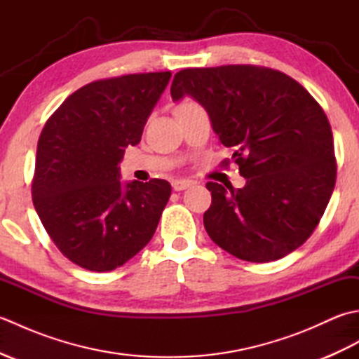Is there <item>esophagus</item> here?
Wrapping results in <instances>:
<instances>
[{
    "label": "esophagus",
    "mask_w": 359,
    "mask_h": 359,
    "mask_svg": "<svg viewBox=\"0 0 359 359\" xmlns=\"http://www.w3.org/2000/svg\"><path fill=\"white\" fill-rule=\"evenodd\" d=\"M193 185L191 180H182V179H175L172 180V188L174 191H184V189L189 188Z\"/></svg>",
    "instance_id": "1"
}]
</instances>
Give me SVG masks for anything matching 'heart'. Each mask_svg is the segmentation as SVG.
I'll return each instance as SVG.
<instances>
[{
    "label": "heart",
    "mask_w": 359,
    "mask_h": 359,
    "mask_svg": "<svg viewBox=\"0 0 359 359\" xmlns=\"http://www.w3.org/2000/svg\"><path fill=\"white\" fill-rule=\"evenodd\" d=\"M196 106H199V104H197V103L193 100V98H188V97L180 98V100H177V102H175V103L172 104L174 116H179V114H182V112L193 109V108H196Z\"/></svg>",
    "instance_id": "1"
}]
</instances>
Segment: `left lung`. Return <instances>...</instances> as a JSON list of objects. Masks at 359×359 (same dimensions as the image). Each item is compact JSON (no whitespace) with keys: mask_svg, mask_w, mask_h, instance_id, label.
I'll list each match as a JSON object with an SVG mask.
<instances>
[{"mask_svg":"<svg viewBox=\"0 0 359 359\" xmlns=\"http://www.w3.org/2000/svg\"><path fill=\"white\" fill-rule=\"evenodd\" d=\"M184 95L207 109L247 179L243 188L207 184L211 205L203 225L211 241L248 262H271L299 248L337 182L332 128L321 104L287 74L253 65L182 69L171 97Z\"/></svg>","mask_w":359,"mask_h":359,"instance_id":"8db88e82","label":"left lung"}]
</instances>
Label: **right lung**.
I'll list each match as a JSON object with an SVG mask.
<instances>
[{
	"label": "right lung",
	"mask_w": 359,
	"mask_h": 359,
	"mask_svg": "<svg viewBox=\"0 0 359 359\" xmlns=\"http://www.w3.org/2000/svg\"><path fill=\"white\" fill-rule=\"evenodd\" d=\"M171 72L88 83L58 106L38 139L32 202L63 256L89 271L123 265L154 236L171 196L162 179L120 184L125 148L144 123Z\"/></svg>",
	"instance_id": "add662e5"
}]
</instances>
